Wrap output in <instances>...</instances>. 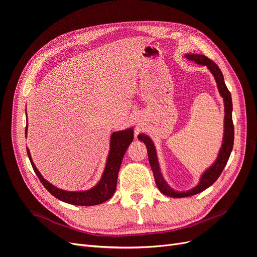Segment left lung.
Here are the masks:
<instances>
[{
    "label": "left lung",
    "mask_w": 257,
    "mask_h": 257,
    "mask_svg": "<svg viewBox=\"0 0 257 257\" xmlns=\"http://www.w3.org/2000/svg\"><path fill=\"white\" fill-rule=\"evenodd\" d=\"M184 57L190 61L195 62V63L198 65L207 66L209 72L211 73L212 76L214 77L217 90H219V93L222 96L223 103H224V113H225L224 114V133H223V139H222V146L220 148L219 153H217L215 161L205 170L203 174L200 175L199 182L194 186V188L188 191H181V192L174 190L172 186L167 183L164 176H163L161 172L159 159H158L157 149H155V146L152 142V139L145 133L138 135L139 141L143 142L147 147L148 158H149V163L154 175L155 183H157L159 190L161 191V193L164 194V195L174 197V198H182V197H189L192 195H195V194L203 192L206 189H208L210 185H212L222 174L223 169L229 159V155L232 150V146H234V124H232V116H231V112H232L231 95L226 87V84H225L224 77L221 69L213 61L208 59L206 56H203V54L189 53V54H185Z\"/></svg>",
    "instance_id": "8db88e82"
}]
</instances>
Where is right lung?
<instances>
[{"label": "right lung", "mask_w": 257, "mask_h": 257, "mask_svg": "<svg viewBox=\"0 0 257 257\" xmlns=\"http://www.w3.org/2000/svg\"><path fill=\"white\" fill-rule=\"evenodd\" d=\"M27 111V110H26ZM27 115V112H26ZM28 133V125L26 126V137ZM134 138V130L133 127H128L122 131L113 132L110 136L109 144V152L107 155L106 164L104 172L100 177L99 181L92 186L91 189L85 191H65L57 188L56 185L51 184L49 181L42 176L34 164V162L31 157L30 150L27 148V152L35 174L37 175L43 185L52 195L64 201V203L76 205V206H95L102 203H105L115 192L116 180H118V174L123 160L124 154H125L130 144L133 142Z\"/></svg>", "instance_id": "right-lung-1"}]
</instances>
